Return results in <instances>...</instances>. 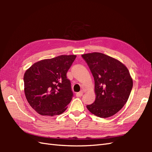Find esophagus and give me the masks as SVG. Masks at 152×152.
<instances>
[{
	"label": "esophagus",
	"mask_w": 152,
	"mask_h": 152,
	"mask_svg": "<svg viewBox=\"0 0 152 152\" xmlns=\"http://www.w3.org/2000/svg\"><path fill=\"white\" fill-rule=\"evenodd\" d=\"M83 95V92L82 91H80L79 93H77L76 94V96L77 97H80V96H82Z\"/></svg>",
	"instance_id": "esophagus-1"
}]
</instances>
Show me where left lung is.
Returning <instances> with one entry per match:
<instances>
[{"label":"left lung","instance_id":"left-lung-1","mask_svg":"<svg viewBox=\"0 0 152 152\" xmlns=\"http://www.w3.org/2000/svg\"><path fill=\"white\" fill-rule=\"evenodd\" d=\"M95 80L96 98L88 110L98 117L114 115L126 104L133 88V79L124 64L114 58L94 52L82 56Z\"/></svg>","mask_w":152,"mask_h":152}]
</instances>
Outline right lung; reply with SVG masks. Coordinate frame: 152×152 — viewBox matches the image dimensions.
I'll return each mask as SVG.
<instances>
[{
	"mask_svg": "<svg viewBox=\"0 0 152 152\" xmlns=\"http://www.w3.org/2000/svg\"><path fill=\"white\" fill-rule=\"evenodd\" d=\"M76 56H59L34 63L25 72L24 91L28 102L42 115H59L73 96L66 73Z\"/></svg>",
	"mask_w": 152,
	"mask_h": 152,
	"instance_id": "right-lung-1",
	"label": "right lung"
}]
</instances>
